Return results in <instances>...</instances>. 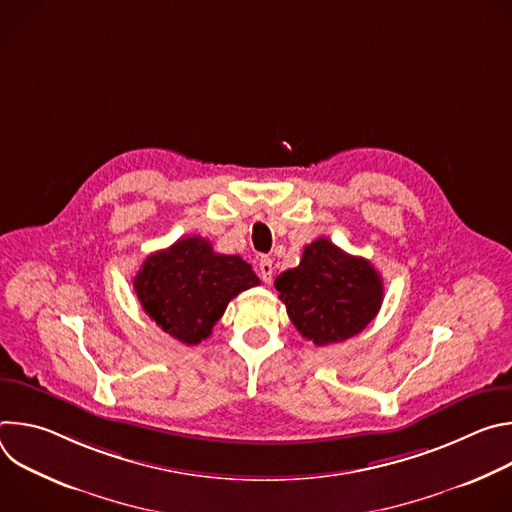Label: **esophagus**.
Wrapping results in <instances>:
<instances>
[{
    "instance_id": "obj_1",
    "label": "esophagus",
    "mask_w": 512,
    "mask_h": 512,
    "mask_svg": "<svg viewBox=\"0 0 512 512\" xmlns=\"http://www.w3.org/2000/svg\"><path fill=\"white\" fill-rule=\"evenodd\" d=\"M259 275L265 283L273 281V261L269 257H261L259 259Z\"/></svg>"
}]
</instances>
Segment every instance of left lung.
<instances>
[{"mask_svg":"<svg viewBox=\"0 0 512 512\" xmlns=\"http://www.w3.org/2000/svg\"><path fill=\"white\" fill-rule=\"evenodd\" d=\"M275 289L298 332L318 346L356 336L383 304V279L371 261L326 237L306 245L300 265L283 271Z\"/></svg>","mask_w":512,"mask_h":512,"instance_id":"left-lung-1","label":"left lung"}]
</instances>
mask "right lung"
<instances>
[{
	"mask_svg": "<svg viewBox=\"0 0 512 512\" xmlns=\"http://www.w3.org/2000/svg\"><path fill=\"white\" fill-rule=\"evenodd\" d=\"M255 285L259 277L249 263L239 255L214 253L202 237H184L152 253L133 277L143 312L190 346L208 338L229 302Z\"/></svg>",
	"mask_w": 512,
	"mask_h": 512,
	"instance_id": "right-lung-1",
	"label": "right lung"
}]
</instances>
